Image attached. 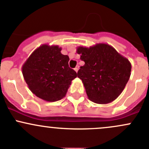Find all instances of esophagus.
<instances>
[{
	"instance_id": "34e87169",
	"label": "esophagus",
	"mask_w": 149,
	"mask_h": 149,
	"mask_svg": "<svg viewBox=\"0 0 149 149\" xmlns=\"http://www.w3.org/2000/svg\"><path fill=\"white\" fill-rule=\"evenodd\" d=\"M79 66L77 65V66H76V67L74 68V70L76 72V73H77L78 70H79Z\"/></svg>"
}]
</instances>
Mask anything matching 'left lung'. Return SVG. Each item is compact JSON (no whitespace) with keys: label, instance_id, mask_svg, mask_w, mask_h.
I'll list each match as a JSON object with an SVG mask.
<instances>
[{"label":"left lung","instance_id":"1","mask_svg":"<svg viewBox=\"0 0 149 149\" xmlns=\"http://www.w3.org/2000/svg\"><path fill=\"white\" fill-rule=\"evenodd\" d=\"M76 52L85 63L77 76L83 82L88 100L102 104L116 100L131 74V63L128 59L104 43L89 47H78Z\"/></svg>","mask_w":149,"mask_h":149}]
</instances>
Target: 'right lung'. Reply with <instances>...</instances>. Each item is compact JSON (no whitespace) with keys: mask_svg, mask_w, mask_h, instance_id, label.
<instances>
[{"mask_svg":"<svg viewBox=\"0 0 149 149\" xmlns=\"http://www.w3.org/2000/svg\"><path fill=\"white\" fill-rule=\"evenodd\" d=\"M58 45L37 47L22 65V74L30 91L47 102L63 98L77 73L68 66L69 57Z\"/></svg>","mask_w":149,"mask_h":149,"instance_id":"obj_1","label":"right lung"}]
</instances>
